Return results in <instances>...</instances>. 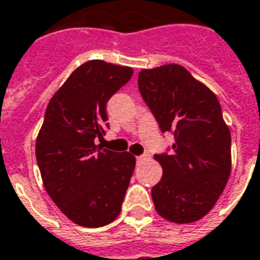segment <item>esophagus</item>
Listing matches in <instances>:
<instances>
[{
	"mask_svg": "<svg viewBox=\"0 0 260 260\" xmlns=\"http://www.w3.org/2000/svg\"><path fill=\"white\" fill-rule=\"evenodd\" d=\"M136 160H137V162H140V161L146 160V157L144 155H139V157H136Z\"/></svg>",
	"mask_w": 260,
	"mask_h": 260,
	"instance_id": "34e87169",
	"label": "esophagus"
}]
</instances>
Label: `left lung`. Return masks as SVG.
<instances>
[{
	"instance_id": "8db88e82",
	"label": "left lung",
	"mask_w": 260,
	"mask_h": 260,
	"mask_svg": "<svg viewBox=\"0 0 260 260\" xmlns=\"http://www.w3.org/2000/svg\"><path fill=\"white\" fill-rule=\"evenodd\" d=\"M141 98L161 132L174 134L171 154H155L162 177L151 188L164 219L191 223L214 208L231 174V132L214 92L177 63L139 73Z\"/></svg>"
}]
</instances>
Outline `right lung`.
Returning a JSON list of instances; mask_svg holds the SVG:
<instances>
[{"mask_svg":"<svg viewBox=\"0 0 260 260\" xmlns=\"http://www.w3.org/2000/svg\"><path fill=\"white\" fill-rule=\"evenodd\" d=\"M133 75L128 66L93 59L52 96L35 154L44 187L72 222L99 228L121 211L136 157L94 144L109 126L106 103Z\"/></svg>","mask_w":260,"mask_h":260,"instance_id":"1","label":"right lung"}]
</instances>
